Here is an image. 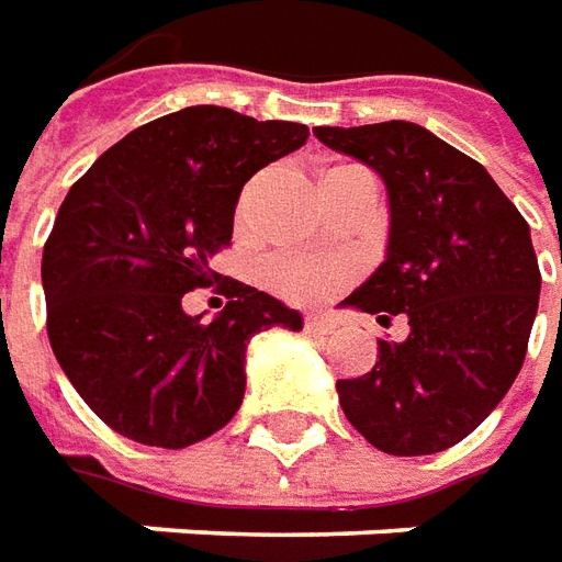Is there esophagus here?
Segmentation results:
<instances>
[{"mask_svg":"<svg viewBox=\"0 0 562 562\" xmlns=\"http://www.w3.org/2000/svg\"><path fill=\"white\" fill-rule=\"evenodd\" d=\"M333 329H336V324H333L329 317H324V314H308V317H305V333H308V336L324 338L329 336Z\"/></svg>","mask_w":562,"mask_h":562,"instance_id":"esophagus-1","label":"esophagus"}]
</instances>
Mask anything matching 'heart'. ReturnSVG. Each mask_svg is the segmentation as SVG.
I'll return each instance as SVG.
<instances>
[{
	"mask_svg": "<svg viewBox=\"0 0 562 562\" xmlns=\"http://www.w3.org/2000/svg\"><path fill=\"white\" fill-rule=\"evenodd\" d=\"M262 274L274 293L293 302H314L329 296L338 284H345L351 266L341 260L312 257V254H274L266 260Z\"/></svg>",
	"mask_w": 562,
	"mask_h": 562,
	"instance_id": "1",
	"label": "heart"
}]
</instances>
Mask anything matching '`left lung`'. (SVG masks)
Listing matches in <instances>:
<instances>
[{
    "instance_id": "1",
    "label": "left lung",
    "mask_w": 562,
    "mask_h": 562,
    "mask_svg": "<svg viewBox=\"0 0 562 562\" xmlns=\"http://www.w3.org/2000/svg\"><path fill=\"white\" fill-rule=\"evenodd\" d=\"M314 135L387 187V260L345 305L381 324L405 314L412 329L378 341L375 366L336 384L338 402L378 451H448L499 405L527 357L542 290L527 221L481 162L417 123Z\"/></svg>"
}]
</instances>
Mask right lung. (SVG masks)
Returning a JSON list of instances; mask_svg holds the SVG:
<instances>
[{
    "instance_id": "right-lung-1",
    "label": "right lung",
    "mask_w": 562,
    "mask_h": 562,
    "mask_svg": "<svg viewBox=\"0 0 562 562\" xmlns=\"http://www.w3.org/2000/svg\"><path fill=\"white\" fill-rule=\"evenodd\" d=\"M305 138V123L193 105L133 130L71 184L42 257L47 338L114 432L172 451L209 439L245 400L250 338L302 329L300 312L209 260L233 238L241 187ZM211 283L227 305L205 325L183 293Z\"/></svg>"
}]
</instances>
